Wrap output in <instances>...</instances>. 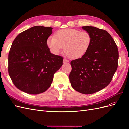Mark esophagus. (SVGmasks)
<instances>
[{
    "instance_id": "obj_1",
    "label": "esophagus",
    "mask_w": 129,
    "mask_h": 129,
    "mask_svg": "<svg viewBox=\"0 0 129 129\" xmlns=\"http://www.w3.org/2000/svg\"><path fill=\"white\" fill-rule=\"evenodd\" d=\"M63 63H67V62H69V61L68 60H67V59H66V58H64V59H63Z\"/></svg>"
}]
</instances>
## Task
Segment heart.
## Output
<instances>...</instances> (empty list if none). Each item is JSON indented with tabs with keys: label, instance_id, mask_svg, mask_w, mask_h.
Here are the masks:
<instances>
[{
	"label": "heart",
	"instance_id": "obj_1",
	"mask_svg": "<svg viewBox=\"0 0 129 129\" xmlns=\"http://www.w3.org/2000/svg\"><path fill=\"white\" fill-rule=\"evenodd\" d=\"M91 42L92 37L88 32L66 28L56 31L54 37H48L46 45L50 51L55 55L59 54L64 47L68 57L76 60L87 53Z\"/></svg>",
	"mask_w": 129,
	"mask_h": 129
}]
</instances>
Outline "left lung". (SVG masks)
Returning a JSON list of instances; mask_svg holds the SVG:
<instances>
[{
	"label": "left lung",
	"instance_id": "8db88e82",
	"mask_svg": "<svg viewBox=\"0 0 129 129\" xmlns=\"http://www.w3.org/2000/svg\"><path fill=\"white\" fill-rule=\"evenodd\" d=\"M82 28L91 34V45L84 56L71 62L69 81L76 91L92 94L110 83L118 67V50L107 31L92 26Z\"/></svg>",
	"mask_w": 129,
	"mask_h": 129
}]
</instances>
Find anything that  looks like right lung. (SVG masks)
Masks as SVG:
<instances>
[{
    "label": "right lung",
    "instance_id": "right-lung-1",
    "mask_svg": "<svg viewBox=\"0 0 129 129\" xmlns=\"http://www.w3.org/2000/svg\"><path fill=\"white\" fill-rule=\"evenodd\" d=\"M53 28L34 26L19 34L9 54V74L18 89L32 95L46 91L63 58L51 53L46 40Z\"/></svg>",
    "mask_w": 129,
    "mask_h": 129
}]
</instances>
